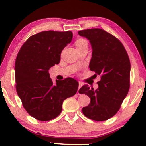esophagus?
<instances>
[{
  "label": "esophagus",
  "mask_w": 146,
  "mask_h": 146,
  "mask_svg": "<svg viewBox=\"0 0 146 146\" xmlns=\"http://www.w3.org/2000/svg\"><path fill=\"white\" fill-rule=\"evenodd\" d=\"M82 83L81 82H78V92L79 89H80L81 87H82Z\"/></svg>",
  "instance_id": "34e87169"
}]
</instances>
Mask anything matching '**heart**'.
<instances>
[{"label":"heart","mask_w":146,"mask_h":146,"mask_svg":"<svg viewBox=\"0 0 146 146\" xmlns=\"http://www.w3.org/2000/svg\"><path fill=\"white\" fill-rule=\"evenodd\" d=\"M75 46L77 49L81 48L84 46H88V42L84 38H78L75 42Z\"/></svg>","instance_id":"1"}]
</instances>
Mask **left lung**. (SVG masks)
I'll return each mask as SVG.
<instances>
[{
    "label": "left lung",
    "instance_id": "left-lung-1",
    "mask_svg": "<svg viewBox=\"0 0 146 146\" xmlns=\"http://www.w3.org/2000/svg\"><path fill=\"white\" fill-rule=\"evenodd\" d=\"M78 33L90 40L93 50L90 70L95 71L96 76H100L97 90L86 84L78 91L91 98L82 113L95 121L108 120L117 114L129 90V56L122 42L104 29L91 28Z\"/></svg>",
    "mask_w": 146,
    "mask_h": 146
}]
</instances>
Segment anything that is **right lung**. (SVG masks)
Returning <instances> with one entry per match:
<instances>
[{
    "label": "right lung",
    "instance_id": "right-lung-1",
    "mask_svg": "<svg viewBox=\"0 0 146 146\" xmlns=\"http://www.w3.org/2000/svg\"><path fill=\"white\" fill-rule=\"evenodd\" d=\"M73 38L71 31L40 32L22 46L15 60L16 90L29 115L49 121L60 114L64 100L75 95L78 83L73 78L56 80L48 70L60 60L63 49Z\"/></svg>",
    "mask_w": 146,
    "mask_h": 146
}]
</instances>
